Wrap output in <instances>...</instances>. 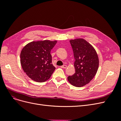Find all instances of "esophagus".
<instances>
[{"mask_svg":"<svg viewBox=\"0 0 121 121\" xmlns=\"http://www.w3.org/2000/svg\"><path fill=\"white\" fill-rule=\"evenodd\" d=\"M67 65H62V66H61L60 67L61 68H63V69H66L67 68Z\"/></svg>","mask_w":121,"mask_h":121,"instance_id":"esophagus-1","label":"esophagus"}]
</instances>
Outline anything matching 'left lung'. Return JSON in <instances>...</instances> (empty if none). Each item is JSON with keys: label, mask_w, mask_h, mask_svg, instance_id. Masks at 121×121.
I'll return each instance as SVG.
<instances>
[{"label": "left lung", "mask_w": 121, "mask_h": 121, "mask_svg": "<svg viewBox=\"0 0 121 121\" xmlns=\"http://www.w3.org/2000/svg\"><path fill=\"white\" fill-rule=\"evenodd\" d=\"M75 58V74L68 77L72 85L80 87L89 83L95 76L99 66L98 55L94 47L85 39L69 40Z\"/></svg>", "instance_id": "obj_1"}]
</instances>
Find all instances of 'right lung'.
I'll return each instance as SVG.
<instances>
[{"mask_svg":"<svg viewBox=\"0 0 121 121\" xmlns=\"http://www.w3.org/2000/svg\"><path fill=\"white\" fill-rule=\"evenodd\" d=\"M57 41L48 40L33 41L21 51L20 61L24 72L29 78L38 82L48 80L56 69L52 64L50 52Z\"/></svg>","mask_w":121,"mask_h":121,"instance_id":"add662e5","label":"right lung"}]
</instances>
